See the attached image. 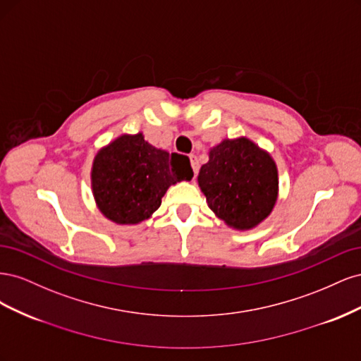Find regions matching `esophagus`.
I'll return each instance as SVG.
<instances>
[{
	"label": "esophagus",
	"instance_id": "1",
	"mask_svg": "<svg viewBox=\"0 0 361 361\" xmlns=\"http://www.w3.org/2000/svg\"><path fill=\"white\" fill-rule=\"evenodd\" d=\"M190 161H191V167H192L194 178H195V176H197V173H199V161L194 155H190Z\"/></svg>",
	"mask_w": 361,
	"mask_h": 361
}]
</instances>
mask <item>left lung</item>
I'll return each mask as SVG.
<instances>
[{
    "label": "left lung",
    "instance_id": "1",
    "mask_svg": "<svg viewBox=\"0 0 361 361\" xmlns=\"http://www.w3.org/2000/svg\"><path fill=\"white\" fill-rule=\"evenodd\" d=\"M207 206L235 228H251L272 211L279 176L274 161L247 138L224 140L199 173Z\"/></svg>",
    "mask_w": 361,
    "mask_h": 361
}]
</instances>
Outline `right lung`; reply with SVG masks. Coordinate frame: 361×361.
<instances>
[{"label": "right lung", "instance_id": "obj_1", "mask_svg": "<svg viewBox=\"0 0 361 361\" xmlns=\"http://www.w3.org/2000/svg\"><path fill=\"white\" fill-rule=\"evenodd\" d=\"M194 176L187 162L150 146L141 134L123 135L96 155L92 187L101 212L117 224H137L161 206L170 185Z\"/></svg>", "mask_w": 361, "mask_h": 361}]
</instances>
